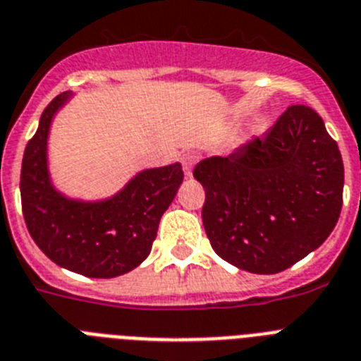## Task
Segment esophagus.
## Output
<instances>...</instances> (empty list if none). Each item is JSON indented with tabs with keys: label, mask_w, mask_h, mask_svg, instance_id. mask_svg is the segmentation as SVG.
I'll list each match as a JSON object with an SVG mask.
<instances>
[{
	"label": "esophagus",
	"mask_w": 361,
	"mask_h": 361,
	"mask_svg": "<svg viewBox=\"0 0 361 361\" xmlns=\"http://www.w3.org/2000/svg\"><path fill=\"white\" fill-rule=\"evenodd\" d=\"M196 161H198V156L192 152L185 154V156L181 157V163H183V172H185L187 178H190V176H192V166L196 165Z\"/></svg>",
	"instance_id": "esophagus-1"
}]
</instances>
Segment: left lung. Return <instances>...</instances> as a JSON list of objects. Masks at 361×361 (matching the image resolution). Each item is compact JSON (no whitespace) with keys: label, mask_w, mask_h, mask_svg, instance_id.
Here are the masks:
<instances>
[{"label":"left lung","mask_w":361,"mask_h":361,"mask_svg":"<svg viewBox=\"0 0 361 361\" xmlns=\"http://www.w3.org/2000/svg\"><path fill=\"white\" fill-rule=\"evenodd\" d=\"M211 246L251 274H279L326 240L343 205V159L325 123L290 106L262 137L195 166Z\"/></svg>","instance_id":"obj_1"}]
</instances>
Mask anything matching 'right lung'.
<instances>
[{
	"label": "right lung",
	"mask_w": 361,
	"mask_h": 361,
	"mask_svg": "<svg viewBox=\"0 0 361 361\" xmlns=\"http://www.w3.org/2000/svg\"><path fill=\"white\" fill-rule=\"evenodd\" d=\"M54 97L21 161V209L36 246L54 264L93 279L137 268L152 250L157 226L183 181L180 163L141 171L106 200L68 198L53 185L47 139L56 111L71 99Z\"/></svg>",
	"instance_id": "obj_1"
}]
</instances>
